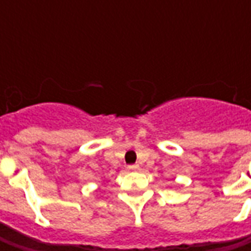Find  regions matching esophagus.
I'll return each mask as SVG.
<instances>
[{"label": "esophagus", "mask_w": 251, "mask_h": 251, "mask_svg": "<svg viewBox=\"0 0 251 251\" xmlns=\"http://www.w3.org/2000/svg\"><path fill=\"white\" fill-rule=\"evenodd\" d=\"M127 169H129V171H138V169H140V165H138V164H131V165L127 167Z\"/></svg>", "instance_id": "obj_1"}]
</instances>
